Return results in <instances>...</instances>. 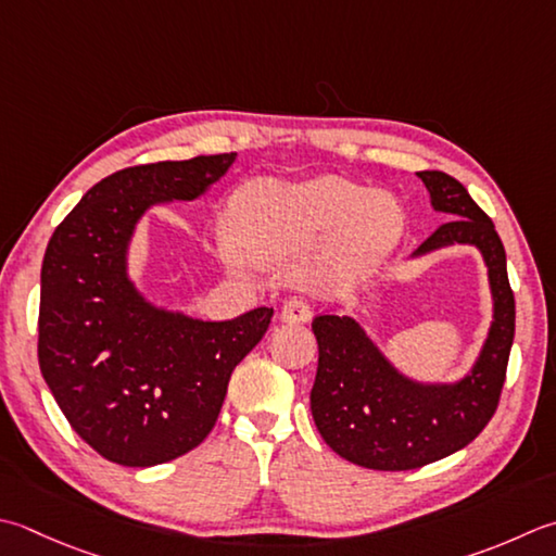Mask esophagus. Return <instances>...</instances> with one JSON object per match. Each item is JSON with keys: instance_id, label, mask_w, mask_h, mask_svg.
Masks as SVG:
<instances>
[{"instance_id": "34e87169", "label": "esophagus", "mask_w": 556, "mask_h": 556, "mask_svg": "<svg viewBox=\"0 0 556 556\" xmlns=\"http://www.w3.org/2000/svg\"><path fill=\"white\" fill-rule=\"evenodd\" d=\"M313 318V308L311 303L301 301V299H289L281 308V320L287 323H308Z\"/></svg>"}]
</instances>
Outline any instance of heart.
Returning a JSON list of instances; mask_svg holds the SVG:
<instances>
[{
  "mask_svg": "<svg viewBox=\"0 0 556 556\" xmlns=\"http://www.w3.org/2000/svg\"><path fill=\"white\" fill-rule=\"evenodd\" d=\"M228 222L241 245L265 260L308 255L334 238L320 269L337 281L371 271L405 231L395 198L368 194L334 176L301 185L248 182L233 198Z\"/></svg>",
  "mask_w": 556,
  "mask_h": 556,
  "instance_id": "1",
  "label": "heart"
}]
</instances>
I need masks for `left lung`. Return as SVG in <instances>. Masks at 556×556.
<instances>
[{
	"label": "left lung",
	"mask_w": 556,
	"mask_h": 556,
	"mask_svg": "<svg viewBox=\"0 0 556 556\" xmlns=\"http://www.w3.org/2000/svg\"><path fill=\"white\" fill-rule=\"evenodd\" d=\"M433 210L455 219L439 226L417 253L472 243L482 250L494 293V323L480 362L458 386H417L402 378L346 315H318V374L311 412L320 437L344 460L368 470L402 472L437 463L480 437L502 400L516 299L506 250L492 219L448 173H417Z\"/></svg>",
	"instance_id": "8db88e82"
}]
</instances>
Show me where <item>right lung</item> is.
<instances>
[{
	"label": "right lung",
	"mask_w": 556,
	"mask_h": 556,
	"mask_svg": "<svg viewBox=\"0 0 556 556\" xmlns=\"http://www.w3.org/2000/svg\"><path fill=\"white\" fill-rule=\"evenodd\" d=\"M236 154L144 163L96 182L42 257L38 364L72 429L125 467H151L210 437L228 380L263 340L271 308L204 323L151 308L125 250L149 204L194 200Z\"/></svg>",
	"instance_id": "obj_1"
}]
</instances>
